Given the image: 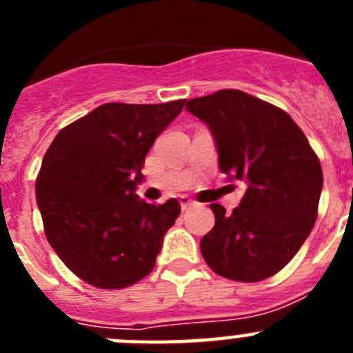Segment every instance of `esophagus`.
Wrapping results in <instances>:
<instances>
[{
    "label": "esophagus",
    "mask_w": 353,
    "mask_h": 353,
    "mask_svg": "<svg viewBox=\"0 0 353 353\" xmlns=\"http://www.w3.org/2000/svg\"><path fill=\"white\" fill-rule=\"evenodd\" d=\"M194 201H192L189 196H180V207H182V210H189L191 207H194Z\"/></svg>",
    "instance_id": "obj_1"
}]
</instances>
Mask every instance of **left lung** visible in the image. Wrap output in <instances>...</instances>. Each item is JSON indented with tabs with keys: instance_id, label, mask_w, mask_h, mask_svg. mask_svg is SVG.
<instances>
[{
	"instance_id": "1",
	"label": "left lung",
	"mask_w": 353,
	"mask_h": 353,
	"mask_svg": "<svg viewBox=\"0 0 353 353\" xmlns=\"http://www.w3.org/2000/svg\"><path fill=\"white\" fill-rule=\"evenodd\" d=\"M185 109L214 134L221 171L245 185L232 214L210 205L215 224L199 242L205 261L232 281L274 276L316 221L323 174L314 150L286 111L240 90L198 97Z\"/></svg>"
}]
</instances>
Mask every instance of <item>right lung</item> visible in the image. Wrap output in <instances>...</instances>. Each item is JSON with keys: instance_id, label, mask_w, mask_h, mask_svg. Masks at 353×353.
<instances>
[{"instance_id": "1", "label": "right lung", "mask_w": 353, "mask_h": 353, "mask_svg": "<svg viewBox=\"0 0 353 353\" xmlns=\"http://www.w3.org/2000/svg\"><path fill=\"white\" fill-rule=\"evenodd\" d=\"M183 104H102L63 127L43 155L35 185L43 232L88 285L127 288L154 270L180 203H146L134 191L148 150Z\"/></svg>"}]
</instances>
